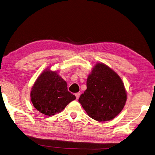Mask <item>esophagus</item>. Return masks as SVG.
<instances>
[{
    "label": "esophagus",
    "mask_w": 155,
    "mask_h": 155,
    "mask_svg": "<svg viewBox=\"0 0 155 155\" xmlns=\"http://www.w3.org/2000/svg\"><path fill=\"white\" fill-rule=\"evenodd\" d=\"M75 97H76V99H78L79 97H80V93H77L75 94Z\"/></svg>",
    "instance_id": "esophagus-1"
}]
</instances>
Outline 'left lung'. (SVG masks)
I'll list each match as a JSON object with an SVG mask.
<instances>
[{
	"label": "left lung",
	"mask_w": 155,
	"mask_h": 155,
	"mask_svg": "<svg viewBox=\"0 0 155 155\" xmlns=\"http://www.w3.org/2000/svg\"><path fill=\"white\" fill-rule=\"evenodd\" d=\"M127 94L121 78L104 64L98 63L87 80V89L79 102L98 122L112 120L125 106Z\"/></svg>",
	"instance_id": "left-lung-1"
}]
</instances>
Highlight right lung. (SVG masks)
Returning <instances> with one entry per match:
<instances>
[{
	"label": "right lung",
	"mask_w": 155,
	"mask_h": 155,
	"mask_svg": "<svg viewBox=\"0 0 155 155\" xmlns=\"http://www.w3.org/2000/svg\"><path fill=\"white\" fill-rule=\"evenodd\" d=\"M30 95L34 107L47 116L59 113L75 99L68 91L67 83L56 71L50 70H45L37 79Z\"/></svg>",
	"instance_id": "obj_1"
}]
</instances>
